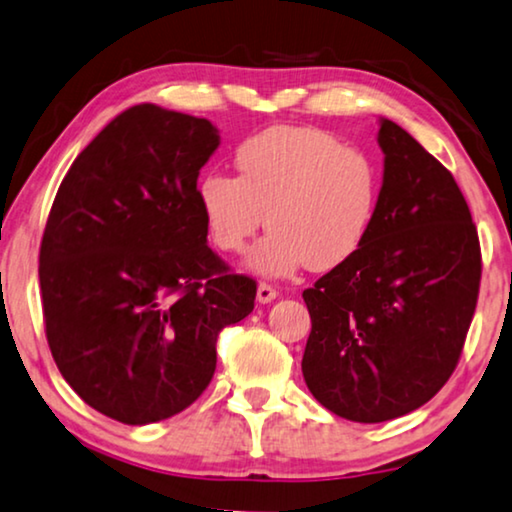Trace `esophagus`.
<instances>
[{"instance_id":"34e87169","label":"esophagus","mask_w":512,"mask_h":512,"mask_svg":"<svg viewBox=\"0 0 512 512\" xmlns=\"http://www.w3.org/2000/svg\"><path fill=\"white\" fill-rule=\"evenodd\" d=\"M278 297V292H276V287H271V285H266V283H259L257 285V301L259 304H271L273 299Z\"/></svg>"}]
</instances>
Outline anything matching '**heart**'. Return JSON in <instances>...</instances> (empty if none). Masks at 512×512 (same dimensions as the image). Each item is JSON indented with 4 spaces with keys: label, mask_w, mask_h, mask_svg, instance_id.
<instances>
[{
    "label": "heart",
    "mask_w": 512,
    "mask_h": 512,
    "mask_svg": "<svg viewBox=\"0 0 512 512\" xmlns=\"http://www.w3.org/2000/svg\"><path fill=\"white\" fill-rule=\"evenodd\" d=\"M239 176L208 169L194 194L220 253L239 255L264 225L271 232L246 257L257 276L287 278L301 266L329 271L371 232L380 171L364 150L318 127H269L236 148Z\"/></svg>",
    "instance_id": "obj_1"
}]
</instances>
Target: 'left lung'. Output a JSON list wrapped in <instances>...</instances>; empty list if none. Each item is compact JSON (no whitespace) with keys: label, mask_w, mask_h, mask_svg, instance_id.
I'll return each mask as SVG.
<instances>
[{"label":"left lung","mask_w":512,"mask_h":512,"mask_svg":"<svg viewBox=\"0 0 512 512\" xmlns=\"http://www.w3.org/2000/svg\"><path fill=\"white\" fill-rule=\"evenodd\" d=\"M383 187L362 248L304 290L301 371L352 422L394 420L455 371L480 287V243L455 178L397 122L380 118Z\"/></svg>","instance_id":"left-lung-1"}]
</instances>
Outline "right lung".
<instances>
[{
	"label": "right lung",
	"instance_id": "1",
	"mask_svg": "<svg viewBox=\"0 0 512 512\" xmlns=\"http://www.w3.org/2000/svg\"><path fill=\"white\" fill-rule=\"evenodd\" d=\"M206 118L139 104L76 157L39 253L53 359L78 397L122 424L181 413L215 373V343L255 308L253 278L208 248L199 171Z\"/></svg>",
	"mask_w": 512,
	"mask_h": 512
}]
</instances>
